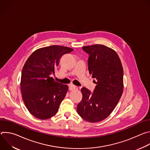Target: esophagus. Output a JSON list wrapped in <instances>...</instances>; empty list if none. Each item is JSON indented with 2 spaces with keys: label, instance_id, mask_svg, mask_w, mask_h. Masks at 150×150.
I'll return each instance as SVG.
<instances>
[{
  "label": "esophagus",
  "instance_id": "obj_1",
  "mask_svg": "<svg viewBox=\"0 0 150 150\" xmlns=\"http://www.w3.org/2000/svg\"><path fill=\"white\" fill-rule=\"evenodd\" d=\"M69 90L70 91H73V90H78V87L75 85H73V84H71L69 85Z\"/></svg>",
  "mask_w": 150,
  "mask_h": 150
}]
</instances>
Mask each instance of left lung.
Segmentation results:
<instances>
[{
	"label": "left lung",
	"mask_w": 150,
	"mask_h": 150,
	"mask_svg": "<svg viewBox=\"0 0 150 150\" xmlns=\"http://www.w3.org/2000/svg\"><path fill=\"white\" fill-rule=\"evenodd\" d=\"M89 54L88 71L96 83L93 93L81 89L82 98L77 105L79 115L87 122H98L108 117L117 104L123 91V70L113 49L101 45L84 46Z\"/></svg>",
	"instance_id": "left-lung-1"
}]
</instances>
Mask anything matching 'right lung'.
Wrapping results in <instances>:
<instances>
[{
	"mask_svg": "<svg viewBox=\"0 0 150 150\" xmlns=\"http://www.w3.org/2000/svg\"><path fill=\"white\" fill-rule=\"evenodd\" d=\"M71 48L50 46L34 52L24 64L21 78V91L26 108L34 117L47 119L58 112L68 90L67 85L50 76L59 65L61 57Z\"/></svg>",
	"mask_w": 150,
	"mask_h": 150,
	"instance_id": "1",
	"label": "right lung"
}]
</instances>
